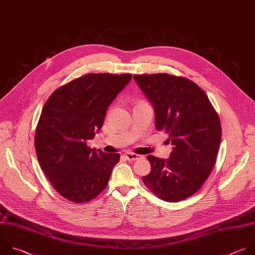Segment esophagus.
<instances>
[{"mask_svg":"<svg viewBox=\"0 0 255 255\" xmlns=\"http://www.w3.org/2000/svg\"><path fill=\"white\" fill-rule=\"evenodd\" d=\"M125 158L128 160V161H135V160H138V159H140V158H142V156L141 155H139V154H136V153H126L125 155Z\"/></svg>","mask_w":255,"mask_h":255,"instance_id":"1","label":"esophagus"}]
</instances>
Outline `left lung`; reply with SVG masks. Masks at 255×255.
Instances as JSON below:
<instances>
[{
    "instance_id": "obj_1",
    "label": "left lung",
    "mask_w": 255,
    "mask_h": 255,
    "mask_svg": "<svg viewBox=\"0 0 255 255\" xmlns=\"http://www.w3.org/2000/svg\"><path fill=\"white\" fill-rule=\"evenodd\" d=\"M152 103L156 129L174 145L170 158L147 159L143 183L158 198L178 202L195 194L209 177L221 141V124L206 93L193 81L167 73L134 75Z\"/></svg>"
}]
</instances>
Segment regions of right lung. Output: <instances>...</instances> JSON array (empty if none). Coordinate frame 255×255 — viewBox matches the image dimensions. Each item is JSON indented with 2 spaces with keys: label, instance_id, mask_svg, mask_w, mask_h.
Listing matches in <instances>:
<instances>
[{
  "label": "right lung",
  "instance_id": "obj_1",
  "mask_svg": "<svg viewBox=\"0 0 255 255\" xmlns=\"http://www.w3.org/2000/svg\"><path fill=\"white\" fill-rule=\"evenodd\" d=\"M131 74L89 73L56 89L46 101L35 134L38 161L55 190L74 203L88 202L107 186L118 153L91 149L106 111Z\"/></svg>",
  "mask_w": 255,
  "mask_h": 255
}]
</instances>
